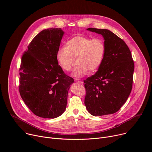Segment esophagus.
<instances>
[{"instance_id": "1", "label": "esophagus", "mask_w": 152, "mask_h": 152, "mask_svg": "<svg viewBox=\"0 0 152 152\" xmlns=\"http://www.w3.org/2000/svg\"><path fill=\"white\" fill-rule=\"evenodd\" d=\"M75 81L76 83H82V81L79 80V79H75Z\"/></svg>"}]
</instances>
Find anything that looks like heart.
<instances>
[{
    "label": "heart",
    "instance_id": "1",
    "mask_svg": "<svg viewBox=\"0 0 152 152\" xmlns=\"http://www.w3.org/2000/svg\"><path fill=\"white\" fill-rule=\"evenodd\" d=\"M105 53V45L101 38L77 36L66 42V47H60L56 53L58 66L65 71H70L75 58H77V66L72 76L81 77L90 70L97 71L100 66Z\"/></svg>",
    "mask_w": 152,
    "mask_h": 152
}]
</instances>
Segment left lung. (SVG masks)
I'll return each instance as SVG.
<instances>
[{"label":"left lung","instance_id":"1","mask_svg":"<svg viewBox=\"0 0 152 152\" xmlns=\"http://www.w3.org/2000/svg\"><path fill=\"white\" fill-rule=\"evenodd\" d=\"M87 30L102 34L105 53L98 71L84 81V103L93 116L113 114L124 104L132 90L134 63L128 46L105 29Z\"/></svg>","mask_w":152,"mask_h":152}]
</instances>
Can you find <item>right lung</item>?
<instances>
[{
    "label": "right lung",
    "mask_w": 152,
    "mask_h": 152,
    "mask_svg": "<svg viewBox=\"0 0 152 152\" xmlns=\"http://www.w3.org/2000/svg\"><path fill=\"white\" fill-rule=\"evenodd\" d=\"M63 34L54 28L40 32L21 58L19 92L32 112L41 118H55L65 111L69 86L74 82L56 60Z\"/></svg>",
    "instance_id": "1"
}]
</instances>
